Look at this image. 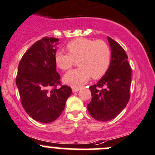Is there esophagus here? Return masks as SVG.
<instances>
[{
  "mask_svg": "<svg viewBox=\"0 0 155 155\" xmlns=\"http://www.w3.org/2000/svg\"><path fill=\"white\" fill-rule=\"evenodd\" d=\"M80 89L79 88H76V87H73V88H72V90H73V92H76V91H78Z\"/></svg>",
  "mask_w": 155,
  "mask_h": 155,
  "instance_id": "obj_1",
  "label": "esophagus"
}]
</instances>
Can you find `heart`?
Wrapping results in <instances>:
<instances>
[{
    "label": "heart",
    "mask_w": 155,
    "mask_h": 155,
    "mask_svg": "<svg viewBox=\"0 0 155 155\" xmlns=\"http://www.w3.org/2000/svg\"><path fill=\"white\" fill-rule=\"evenodd\" d=\"M68 53L58 51L54 61L58 68L67 71L77 61V69L64 76V81L73 87H79L92 77L101 78L107 72L111 62V51L104 40L79 38L71 40L67 45Z\"/></svg>",
    "instance_id": "obj_1"
}]
</instances>
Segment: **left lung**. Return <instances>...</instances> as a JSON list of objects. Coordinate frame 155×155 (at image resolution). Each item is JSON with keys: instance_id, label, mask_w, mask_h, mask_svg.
<instances>
[{"instance_id": "obj_1", "label": "left lung", "mask_w": 155, "mask_h": 155, "mask_svg": "<svg viewBox=\"0 0 155 155\" xmlns=\"http://www.w3.org/2000/svg\"><path fill=\"white\" fill-rule=\"evenodd\" d=\"M111 48V62L107 72L89 87L91 101L87 109L94 119L109 121L115 118L127 106L130 97L132 69L128 56L117 41L107 37Z\"/></svg>"}]
</instances>
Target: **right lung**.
<instances>
[{"mask_svg":"<svg viewBox=\"0 0 155 155\" xmlns=\"http://www.w3.org/2000/svg\"><path fill=\"white\" fill-rule=\"evenodd\" d=\"M57 38L44 37L33 44L19 61L16 83L25 112L35 120L49 124L59 117L72 94L56 70ZM60 85V88L56 87Z\"/></svg>","mask_w":155,"mask_h":155,"instance_id":"right-lung-1","label":"right lung"}]
</instances>
